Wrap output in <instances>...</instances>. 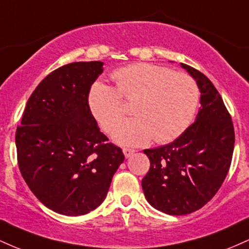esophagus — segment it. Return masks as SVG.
Masks as SVG:
<instances>
[{
  "instance_id": "34e87169",
  "label": "esophagus",
  "mask_w": 249,
  "mask_h": 249,
  "mask_svg": "<svg viewBox=\"0 0 249 249\" xmlns=\"http://www.w3.org/2000/svg\"><path fill=\"white\" fill-rule=\"evenodd\" d=\"M136 152V150H133V148H127V147H124L123 148V153H124V156L128 158L130 156H132V154Z\"/></svg>"
}]
</instances>
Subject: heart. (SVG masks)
Instances as JSON below:
<instances>
[{
	"label": "heart",
	"mask_w": 249,
	"mask_h": 249,
	"mask_svg": "<svg viewBox=\"0 0 249 249\" xmlns=\"http://www.w3.org/2000/svg\"><path fill=\"white\" fill-rule=\"evenodd\" d=\"M116 89L97 83L89 93V107L103 130L111 133L132 103L134 118L117 128V142L142 145L150 141L170 142L190 126L199 103V88L192 76L159 65L138 63L113 72Z\"/></svg>",
	"instance_id": "heart-1"
}]
</instances>
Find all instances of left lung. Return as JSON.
<instances>
[{
	"label": "left lung",
	"mask_w": 249,
	"mask_h": 249,
	"mask_svg": "<svg viewBox=\"0 0 249 249\" xmlns=\"http://www.w3.org/2000/svg\"><path fill=\"white\" fill-rule=\"evenodd\" d=\"M200 89L196 122L176 141L144 150L150 170L142 180L151 206L171 215L196 212L215 196L232 162V117L213 83L202 72L181 63Z\"/></svg>",
	"instance_id": "8db88e82"
}]
</instances>
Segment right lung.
<instances>
[{
	"label": "right lung",
	"mask_w": 249,
	"mask_h": 249,
	"mask_svg": "<svg viewBox=\"0 0 249 249\" xmlns=\"http://www.w3.org/2000/svg\"><path fill=\"white\" fill-rule=\"evenodd\" d=\"M103 62H75L37 85L16 128L17 162L36 198L53 212L77 216L104 201L124 161L107 142L89 107L91 85Z\"/></svg>",
	"instance_id": "obj_1"
}]
</instances>
